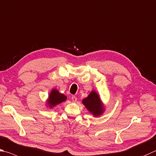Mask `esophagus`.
<instances>
[{
  "label": "esophagus",
  "mask_w": 156,
  "mask_h": 156,
  "mask_svg": "<svg viewBox=\"0 0 156 156\" xmlns=\"http://www.w3.org/2000/svg\"><path fill=\"white\" fill-rule=\"evenodd\" d=\"M72 101L73 102H76V101H77V98L76 97V96H72Z\"/></svg>",
  "instance_id": "obj_1"
}]
</instances>
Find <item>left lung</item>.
Instances as JSON below:
<instances>
[{
  "label": "left lung",
  "mask_w": 156,
  "mask_h": 156,
  "mask_svg": "<svg viewBox=\"0 0 156 156\" xmlns=\"http://www.w3.org/2000/svg\"><path fill=\"white\" fill-rule=\"evenodd\" d=\"M83 103L94 116H99L103 112L100 98L95 91L90 92L89 95L83 100Z\"/></svg>",
  "instance_id": "left-lung-1"
}]
</instances>
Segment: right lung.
<instances>
[{
  "label": "right lung",
  "mask_w": 156,
  "mask_h": 156,
  "mask_svg": "<svg viewBox=\"0 0 156 156\" xmlns=\"http://www.w3.org/2000/svg\"><path fill=\"white\" fill-rule=\"evenodd\" d=\"M66 98H67L66 95L59 93L56 89H53L49 95V100L48 102L50 107L52 108L56 105V104H58L66 101Z\"/></svg>",
  "instance_id": "obj_1"
}]
</instances>
